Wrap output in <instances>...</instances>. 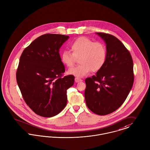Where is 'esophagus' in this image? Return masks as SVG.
<instances>
[{
  "mask_svg": "<svg viewBox=\"0 0 150 150\" xmlns=\"http://www.w3.org/2000/svg\"><path fill=\"white\" fill-rule=\"evenodd\" d=\"M82 81V80L81 79L78 78H75V82H76V83L79 82H81Z\"/></svg>",
  "mask_w": 150,
  "mask_h": 150,
  "instance_id": "34e87169",
  "label": "esophagus"
}]
</instances>
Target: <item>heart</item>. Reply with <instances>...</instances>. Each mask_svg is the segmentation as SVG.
<instances>
[{"mask_svg":"<svg viewBox=\"0 0 150 150\" xmlns=\"http://www.w3.org/2000/svg\"><path fill=\"white\" fill-rule=\"evenodd\" d=\"M72 53L63 51L60 55L62 63L68 67L73 66L75 57H79V65L68 70V74L81 78L87 75L91 71L97 72L103 66L106 61L107 52L105 45L100 42L82 37L78 38L70 45Z\"/></svg>","mask_w":150,"mask_h":150,"instance_id":"obj_1","label":"heart"}]
</instances>
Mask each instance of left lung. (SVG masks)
I'll return each instance as SVG.
<instances>
[{"label": "left lung", "mask_w": 150, "mask_h": 150, "mask_svg": "<svg viewBox=\"0 0 150 150\" xmlns=\"http://www.w3.org/2000/svg\"><path fill=\"white\" fill-rule=\"evenodd\" d=\"M105 41L107 56L96 75L85 79V100L88 108L98 115L118 109L127 98L134 81L132 56L116 37L96 33Z\"/></svg>", "instance_id": "obj_1"}]
</instances>
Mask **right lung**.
I'll use <instances>...</instances> for the list:
<instances>
[{
	"label": "right lung",
	"instance_id": "obj_1",
	"mask_svg": "<svg viewBox=\"0 0 150 150\" xmlns=\"http://www.w3.org/2000/svg\"><path fill=\"white\" fill-rule=\"evenodd\" d=\"M69 36L45 34L23 51L16 78L25 102L35 113L44 117L58 115L67 105V90L75 77L65 72L59 50Z\"/></svg>",
	"mask_w": 150,
	"mask_h": 150
}]
</instances>
